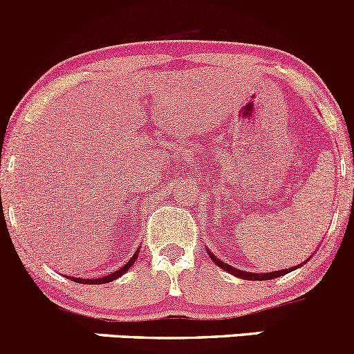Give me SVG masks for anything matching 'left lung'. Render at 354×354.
<instances>
[{
    "mask_svg": "<svg viewBox=\"0 0 354 354\" xmlns=\"http://www.w3.org/2000/svg\"><path fill=\"white\" fill-rule=\"evenodd\" d=\"M208 254H209V258H212V260H213V263H216L220 268H223V270L229 272V274L236 275V277L244 279V281H270V279H277V277H281V275H286V274H289V272H291V270H295V268H288V270L270 272V274H251V272H241V270H237V268L230 267V265L223 263V261H220L218 258L213 257V254L209 253V251H208Z\"/></svg>",
    "mask_w": 354,
    "mask_h": 354,
    "instance_id": "8db88e82",
    "label": "left lung"
}]
</instances>
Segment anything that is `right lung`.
Listing matches in <instances>:
<instances>
[{
    "mask_svg": "<svg viewBox=\"0 0 354 354\" xmlns=\"http://www.w3.org/2000/svg\"><path fill=\"white\" fill-rule=\"evenodd\" d=\"M138 253H139V251H138ZM138 253H136L134 257H132L131 260H129L127 263L124 265V267L118 268L117 272H113V274H110V275H104V277H101V279H77V277H70V279H72L73 282H79V284H106V282H111V281H115V279L120 277V275H124L125 272H127L129 268L134 265V261L138 260Z\"/></svg>",
    "mask_w": 354,
    "mask_h": 354,
    "instance_id": "right-lung-1",
    "label": "right lung"
}]
</instances>
